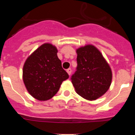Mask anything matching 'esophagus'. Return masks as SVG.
Returning <instances> with one entry per match:
<instances>
[{"label": "esophagus", "instance_id": "34e87169", "mask_svg": "<svg viewBox=\"0 0 135 135\" xmlns=\"http://www.w3.org/2000/svg\"><path fill=\"white\" fill-rule=\"evenodd\" d=\"M66 71H67V73L68 74L69 76H70V75L71 74V68H68V70H66Z\"/></svg>", "mask_w": 135, "mask_h": 135}]
</instances>
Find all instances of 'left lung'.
<instances>
[{"instance_id": "left-lung-1", "label": "left lung", "mask_w": 135, "mask_h": 135, "mask_svg": "<svg viewBox=\"0 0 135 135\" xmlns=\"http://www.w3.org/2000/svg\"><path fill=\"white\" fill-rule=\"evenodd\" d=\"M78 67L71 76L76 93L89 101L103 96L110 87L112 71L99 50L93 45L76 49Z\"/></svg>"}]
</instances>
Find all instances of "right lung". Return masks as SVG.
Instances as JSON below:
<instances>
[{
  "label": "right lung",
  "instance_id": "add662e5",
  "mask_svg": "<svg viewBox=\"0 0 135 135\" xmlns=\"http://www.w3.org/2000/svg\"><path fill=\"white\" fill-rule=\"evenodd\" d=\"M57 49L44 43L27 57L23 64V78L27 92L38 101H47L55 95L63 81L69 78L57 57Z\"/></svg>",
  "mask_w": 135,
  "mask_h": 135
}]
</instances>
